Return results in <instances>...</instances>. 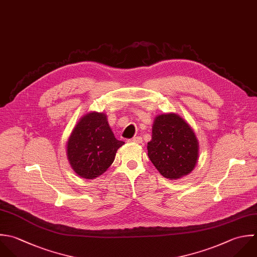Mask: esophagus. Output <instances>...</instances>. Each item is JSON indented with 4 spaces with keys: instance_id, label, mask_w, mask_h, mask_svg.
<instances>
[{
    "instance_id": "esophagus-1",
    "label": "esophagus",
    "mask_w": 257,
    "mask_h": 257,
    "mask_svg": "<svg viewBox=\"0 0 257 257\" xmlns=\"http://www.w3.org/2000/svg\"><path fill=\"white\" fill-rule=\"evenodd\" d=\"M130 142H135V143H142V137L137 136V137H133L132 139L129 140Z\"/></svg>"
}]
</instances>
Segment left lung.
<instances>
[{"label":"left lung","instance_id":"obj_1","mask_svg":"<svg viewBox=\"0 0 257 257\" xmlns=\"http://www.w3.org/2000/svg\"><path fill=\"white\" fill-rule=\"evenodd\" d=\"M147 150L157 170L172 180L190 173L198 158L194 132L182 118L171 113L156 117Z\"/></svg>","mask_w":257,"mask_h":257}]
</instances>
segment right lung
Masks as SVG:
<instances>
[{
  "mask_svg": "<svg viewBox=\"0 0 257 257\" xmlns=\"http://www.w3.org/2000/svg\"><path fill=\"white\" fill-rule=\"evenodd\" d=\"M123 144L115 138L105 114L89 113L82 117L69 138L68 159L79 176L94 179L110 167Z\"/></svg>",
  "mask_w": 257,
  "mask_h": 257,
  "instance_id": "right-lung-1",
  "label": "right lung"
}]
</instances>
